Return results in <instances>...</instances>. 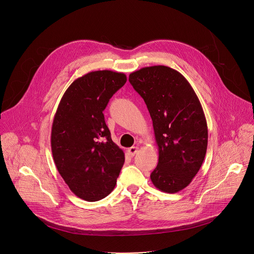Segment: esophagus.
Returning a JSON list of instances; mask_svg holds the SVG:
<instances>
[{
  "instance_id": "1",
  "label": "esophagus",
  "mask_w": 254,
  "mask_h": 254,
  "mask_svg": "<svg viewBox=\"0 0 254 254\" xmlns=\"http://www.w3.org/2000/svg\"><path fill=\"white\" fill-rule=\"evenodd\" d=\"M137 150H138V148L136 147V146H133V147H130L129 149H127V154L129 155V157H133L135 154H136V152H137Z\"/></svg>"
}]
</instances>
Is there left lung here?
Returning a JSON list of instances; mask_svg holds the SVG:
<instances>
[{
  "label": "left lung",
  "instance_id": "1",
  "mask_svg": "<svg viewBox=\"0 0 254 254\" xmlns=\"http://www.w3.org/2000/svg\"><path fill=\"white\" fill-rule=\"evenodd\" d=\"M128 80L153 121L159 163L152 182L166 193L183 190L200 170L207 151L208 127L200 100L188 80L168 66L140 68Z\"/></svg>",
  "mask_w": 254,
  "mask_h": 254
}]
</instances>
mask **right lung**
<instances>
[{
  "label": "right lung",
  "instance_id": "right-lung-1",
  "mask_svg": "<svg viewBox=\"0 0 254 254\" xmlns=\"http://www.w3.org/2000/svg\"><path fill=\"white\" fill-rule=\"evenodd\" d=\"M126 82L122 72L91 71L70 84L54 116V163L69 189L88 202L112 193L125 163V153L113 141L103 111Z\"/></svg>",
  "mask_w": 254,
  "mask_h": 254
}]
</instances>
